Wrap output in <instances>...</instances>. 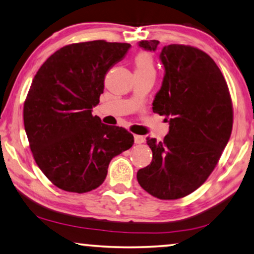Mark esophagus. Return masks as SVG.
Listing matches in <instances>:
<instances>
[{
  "label": "esophagus",
  "mask_w": 254,
  "mask_h": 254,
  "mask_svg": "<svg viewBox=\"0 0 254 254\" xmlns=\"http://www.w3.org/2000/svg\"><path fill=\"white\" fill-rule=\"evenodd\" d=\"M134 142L135 143H142L143 141H145V138L142 137V135H139V134H134Z\"/></svg>",
  "instance_id": "esophagus-1"
}]
</instances>
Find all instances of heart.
<instances>
[{
  "label": "heart",
  "instance_id": "b5f03b06",
  "mask_svg": "<svg viewBox=\"0 0 254 254\" xmlns=\"http://www.w3.org/2000/svg\"><path fill=\"white\" fill-rule=\"evenodd\" d=\"M135 73L140 74H155V64L150 54L140 52L134 58Z\"/></svg>",
  "mask_w": 254,
  "mask_h": 254
}]
</instances>
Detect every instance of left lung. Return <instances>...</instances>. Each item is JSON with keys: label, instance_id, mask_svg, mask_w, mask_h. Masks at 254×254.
<instances>
[{"label": "left lung", "instance_id": "8db88e82", "mask_svg": "<svg viewBox=\"0 0 254 254\" xmlns=\"http://www.w3.org/2000/svg\"><path fill=\"white\" fill-rule=\"evenodd\" d=\"M158 41L139 47L156 51ZM162 86L153 112L164 115L169 133L163 141L147 138L153 160L140 169V186L154 197L177 199L205 183L220 158L233 128V104L225 77L209 55L189 45H165Z\"/></svg>", "mask_w": 254, "mask_h": 254}]
</instances>
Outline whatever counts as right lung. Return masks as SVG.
<instances>
[{
	"label": "right lung",
	"instance_id": "obj_1",
	"mask_svg": "<svg viewBox=\"0 0 254 254\" xmlns=\"http://www.w3.org/2000/svg\"><path fill=\"white\" fill-rule=\"evenodd\" d=\"M131 45L103 40L66 45L45 60L24 104L34 160L60 189L88 192L100 186L109 162L131 148L133 135L92 115L107 71Z\"/></svg>",
	"mask_w": 254,
	"mask_h": 254
}]
</instances>
